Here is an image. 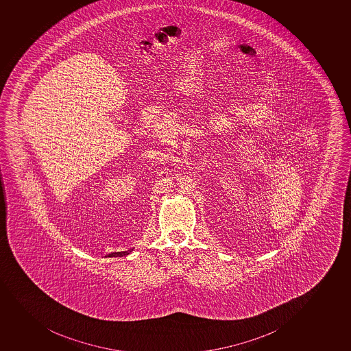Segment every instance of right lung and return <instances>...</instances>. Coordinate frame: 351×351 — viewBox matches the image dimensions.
Here are the masks:
<instances>
[{
	"label": "right lung",
	"instance_id": "1",
	"mask_svg": "<svg viewBox=\"0 0 351 351\" xmlns=\"http://www.w3.org/2000/svg\"><path fill=\"white\" fill-rule=\"evenodd\" d=\"M133 250L134 248H132V250H130V251L114 252V253L108 254V256H110V258H112V256H125V255L130 254V252H133Z\"/></svg>",
	"mask_w": 351,
	"mask_h": 351
}]
</instances>
